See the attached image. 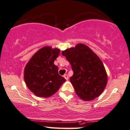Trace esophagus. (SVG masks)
<instances>
[{"instance_id":"obj_1","label":"esophagus","mask_w":130,"mask_h":130,"mask_svg":"<svg viewBox=\"0 0 130 130\" xmlns=\"http://www.w3.org/2000/svg\"><path fill=\"white\" fill-rule=\"evenodd\" d=\"M64 78L66 80H68V79H69V76H68V74H66L64 75Z\"/></svg>"}]
</instances>
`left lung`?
<instances>
[{"label":"left lung","instance_id":"1","mask_svg":"<svg viewBox=\"0 0 130 130\" xmlns=\"http://www.w3.org/2000/svg\"><path fill=\"white\" fill-rule=\"evenodd\" d=\"M62 54L70 62L74 72L70 82L77 95L85 101L99 97L107 83V72L99 57L83 43L67 48Z\"/></svg>","mask_w":130,"mask_h":130}]
</instances>
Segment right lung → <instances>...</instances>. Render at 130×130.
Masks as SVG:
<instances>
[{
  "label": "right lung",
  "mask_w": 130,
  "mask_h": 130,
  "mask_svg": "<svg viewBox=\"0 0 130 130\" xmlns=\"http://www.w3.org/2000/svg\"><path fill=\"white\" fill-rule=\"evenodd\" d=\"M59 54L58 48L45 46L35 52L25 66L24 82L37 97H51L66 82L59 74L58 67L54 63Z\"/></svg>",
  "instance_id": "1"
}]
</instances>
